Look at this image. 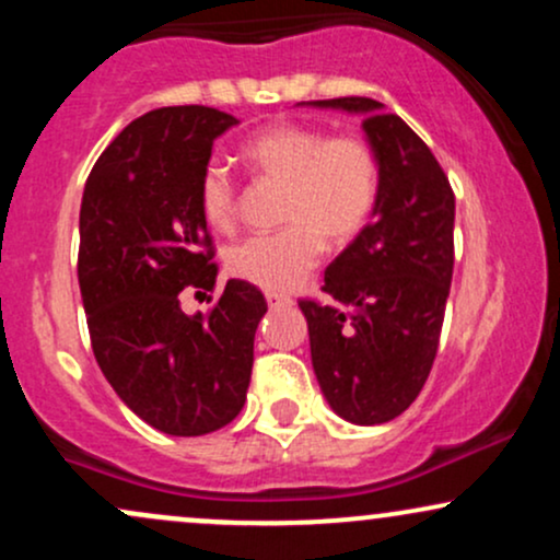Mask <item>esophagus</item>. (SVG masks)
<instances>
[{"mask_svg":"<svg viewBox=\"0 0 560 560\" xmlns=\"http://www.w3.org/2000/svg\"><path fill=\"white\" fill-rule=\"evenodd\" d=\"M266 300H268V305H271V307H287V305H292V300H289L287 294H279V292H268Z\"/></svg>","mask_w":560,"mask_h":560,"instance_id":"obj_1","label":"esophagus"}]
</instances>
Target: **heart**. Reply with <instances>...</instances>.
I'll use <instances>...</instances> for the list:
<instances>
[{"instance_id": "heart-1", "label": "heart", "mask_w": 560, "mask_h": 560, "mask_svg": "<svg viewBox=\"0 0 560 560\" xmlns=\"http://www.w3.org/2000/svg\"><path fill=\"white\" fill-rule=\"evenodd\" d=\"M242 152L262 178L284 186L279 221L287 226L234 244L226 268L262 292H287L316 266L324 242L342 247L369 223L378 197L376 155L361 139H329L300 124L266 128ZM197 199L213 229L234 223L236 184L221 163L202 171Z\"/></svg>"}]
</instances>
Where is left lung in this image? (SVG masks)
Segmentation results:
<instances>
[{
	"label": "left lung",
	"mask_w": 560,
	"mask_h": 560,
	"mask_svg": "<svg viewBox=\"0 0 560 560\" xmlns=\"http://www.w3.org/2000/svg\"><path fill=\"white\" fill-rule=\"evenodd\" d=\"M363 118L378 165L371 223L302 300L318 387L339 419L374 427L408 410L432 371L453 281L455 197L432 150L369 96L300 102Z\"/></svg>",
	"instance_id": "obj_1"
}]
</instances>
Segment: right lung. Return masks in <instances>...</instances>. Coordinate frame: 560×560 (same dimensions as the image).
I'll use <instances>...</instances> for the list:
<instances>
[{"mask_svg": "<svg viewBox=\"0 0 560 560\" xmlns=\"http://www.w3.org/2000/svg\"><path fill=\"white\" fill-rule=\"evenodd\" d=\"M236 124L199 105L150 110L115 137L83 186L79 284L94 358L126 408L173 436L210 434L240 416L268 311L240 279L208 316L178 307L184 287H215L197 186L213 141Z\"/></svg>", "mask_w": 560, "mask_h": 560, "instance_id": "1", "label": "right lung"}]
</instances>
